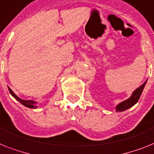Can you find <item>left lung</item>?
<instances>
[{"instance_id":"1","label":"left lung","mask_w":154,"mask_h":154,"mask_svg":"<svg viewBox=\"0 0 154 154\" xmlns=\"http://www.w3.org/2000/svg\"><path fill=\"white\" fill-rule=\"evenodd\" d=\"M146 82L147 80L142 85V86H140L138 88H137L136 90L133 92V94H132L131 96L129 98L127 99L126 101H122L121 103H120V104L116 107V112L125 111V110L130 109V108H131L133 105H135V104L138 102V100H139V97H140L141 94H142V93H143V89H144L145 85H146Z\"/></svg>"}]
</instances>
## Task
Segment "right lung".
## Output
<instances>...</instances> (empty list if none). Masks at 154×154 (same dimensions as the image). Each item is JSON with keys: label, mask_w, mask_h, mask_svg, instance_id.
<instances>
[{"label": "right lung", "mask_w": 154, "mask_h": 154, "mask_svg": "<svg viewBox=\"0 0 154 154\" xmlns=\"http://www.w3.org/2000/svg\"><path fill=\"white\" fill-rule=\"evenodd\" d=\"M8 91H9L10 94H11L12 96H13L18 101H20L22 105H23L24 106H26V107L27 108H30V109H36L37 106H36V102L34 101H30V100H29V101H26V100H23V99L20 98L19 97H17L16 94H15V93L13 92V91H11V89L8 86Z\"/></svg>", "instance_id": "1"}]
</instances>
